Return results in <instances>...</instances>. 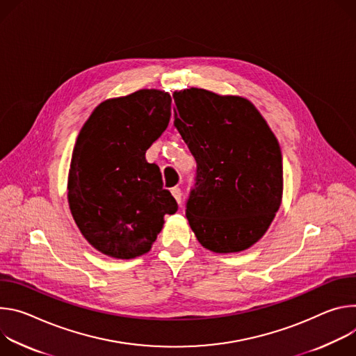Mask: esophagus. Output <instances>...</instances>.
<instances>
[{"label": "esophagus", "instance_id": "1", "mask_svg": "<svg viewBox=\"0 0 356 356\" xmlns=\"http://www.w3.org/2000/svg\"><path fill=\"white\" fill-rule=\"evenodd\" d=\"M171 193H172V196L175 198V201L181 205V201H182V192H181V189L175 186V188L171 189Z\"/></svg>", "mask_w": 356, "mask_h": 356}]
</instances>
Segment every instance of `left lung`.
Here are the masks:
<instances>
[{
	"label": "left lung",
	"instance_id": "1",
	"mask_svg": "<svg viewBox=\"0 0 356 356\" xmlns=\"http://www.w3.org/2000/svg\"><path fill=\"white\" fill-rule=\"evenodd\" d=\"M174 126L196 161L186 219L215 253H238L259 242L283 198L277 138L245 97L191 88L172 95Z\"/></svg>",
	"mask_w": 356,
	"mask_h": 356
}]
</instances>
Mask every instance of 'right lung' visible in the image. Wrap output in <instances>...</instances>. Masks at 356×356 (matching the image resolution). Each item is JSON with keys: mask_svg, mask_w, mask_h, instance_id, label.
I'll use <instances>...</instances> for the list:
<instances>
[{"mask_svg": "<svg viewBox=\"0 0 356 356\" xmlns=\"http://www.w3.org/2000/svg\"><path fill=\"white\" fill-rule=\"evenodd\" d=\"M171 96L141 89L102 102L77 136L67 177L70 213L100 253L134 259L149 252L164 216L177 212L145 151L168 127Z\"/></svg>", "mask_w": 356, "mask_h": 356, "instance_id": "add662e5", "label": "right lung"}]
</instances>
